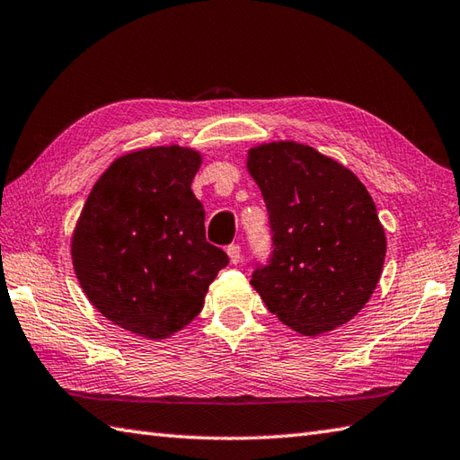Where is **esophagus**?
<instances>
[{
    "instance_id": "1",
    "label": "esophagus",
    "mask_w": 460,
    "mask_h": 460,
    "mask_svg": "<svg viewBox=\"0 0 460 460\" xmlns=\"http://www.w3.org/2000/svg\"><path fill=\"white\" fill-rule=\"evenodd\" d=\"M226 253H228V258H230V261L234 265L240 263V260H242V248L238 246V243H232V246H228Z\"/></svg>"
}]
</instances>
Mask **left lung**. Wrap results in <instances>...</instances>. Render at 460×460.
Segmentation results:
<instances>
[{
    "instance_id": "1",
    "label": "left lung",
    "mask_w": 460,
    "mask_h": 460,
    "mask_svg": "<svg viewBox=\"0 0 460 460\" xmlns=\"http://www.w3.org/2000/svg\"><path fill=\"white\" fill-rule=\"evenodd\" d=\"M273 232L271 261L252 288L303 336L334 331L358 314L380 281L385 232L370 192L342 163L279 139L248 149Z\"/></svg>"
}]
</instances>
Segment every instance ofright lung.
Instances as JSON below:
<instances>
[{"label": "right lung", "mask_w": 460, "mask_h": 460, "mask_svg": "<svg viewBox=\"0 0 460 460\" xmlns=\"http://www.w3.org/2000/svg\"><path fill=\"white\" fill-rule=\"evenodd\" d=\"M200 165V151L175 144L118 157L92 187L70 240L88 301L149 341L195 319L228 265L204 238V207L190 189Z\"/></svg>", "instance_id": "right-lung-1"}]
</instances>
